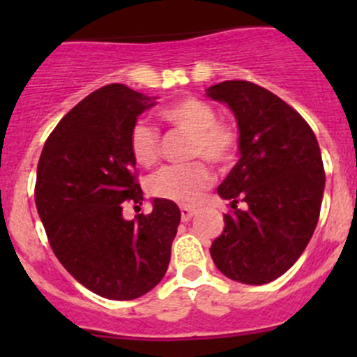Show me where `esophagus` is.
<instances>
[{
    "instance_id": "esophagus-1",
    "label": "esophagus",
    "mask_w": 357,
    "mask_h": 357,
    "mask_svg": "<svg viewBox=\"0 0 357 357\" xmlns=\"http://www.w3.org/2000/svg\"><path fill=\"white\" fill-rule=\"evenodd\" d=\"M197 211L192 207H181V219L183 221H190L192 218H195Z\"/></svg>"
}]
</instances>
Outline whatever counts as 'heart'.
<instances>
[{"label": "heart", "mask_w": 357, "mask_h": 357, "mask_svg": "<svg viewBox=\"0 0 357 357\" xmlns=\"http://www.w3.org/2000/svg\"><path fill=\"white\" fill-rule=\"evenodd\" d=\"M160 117L186 132L188 157H204L215 165L231 164L238 152V131L218 121V112L204 100L188 96L160 110ZM129 150L136 164L150 167L158 158V132L153 126L138 121L129 132ZM212 185V172L202 160L169 165L149 179V192L157 199L193 205Z\"/></svg>", "instance_id": "heart-1"}]
</instances>
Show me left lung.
<instances>
[{"mask_svg":"<svg viewBox=\"0 0 357 357\" xmlns=\"http://www.w3.org/2000/svg\"><path fill=\"white\" fill-rule=\"evenodd\" d=\"M207 96L229 107L240 132V160L218 188L235 211L225 214L212 261L235 282L264 285L289 271L318 225L325 192L318 139L298 112L254 82H219Z\"/></svg>","mask_w":357,"mask_h":357,"instance_id":"8db88e82","label":"left lung"}]
</instances>
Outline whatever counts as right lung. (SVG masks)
<instances>
[{
	"mask_svg": "<svg viewBox=\"0 0 357 357\" xmlns=\"http://www.w3.org/2000/svg\"><path fill=\"white\" fill-rule=\"evenodd\" d=\"M153 96L109 84L79 102L48 136L38 162L36 207L50 245L86 289L132 301L164 278L181 212L153 199L150 214L128 221V202L142 205L129 132Z\"/></svg>",
	"mask_w": 357,
	"mask_h": 357,
	"instance_id": "add662e5",
	"label": "right lung"
}]
</instances>
